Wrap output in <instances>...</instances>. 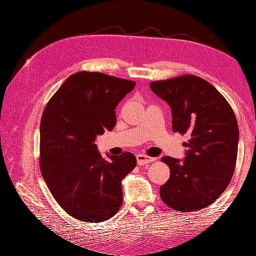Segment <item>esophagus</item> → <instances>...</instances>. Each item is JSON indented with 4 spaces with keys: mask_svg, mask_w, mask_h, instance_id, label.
I'll use <instances>...</instances> for the list:
<instances>
[{
    "mask_svg": "<svg viewBox=\"0 0 256 256\" xmlns=\"http://www.w3.org/2000/svg\"><path fill=\"white\" fill-rule=\"evenodd\" d=\"M136 160H138V166H144V164H150V162L154 161V158L146 156V154H136Z\"/></svg>",
    "mask_w": 256,
    "mask_h": 256,
    "instance_id": "obj_1",
    "label": "esophagus"
}]
</instances>
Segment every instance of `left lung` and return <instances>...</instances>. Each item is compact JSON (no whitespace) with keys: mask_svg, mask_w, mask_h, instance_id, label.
<instances>
[{"mask_svg":"<svg viewBox=\"0 0 256 256\" xmlns=\"http://www.w3.org/2000/svg\"><path fill=\"white\" fill-rule=\"evenodd\" d=\"M150 88L171 106L174 132L190 136L184 160L161 159L170 168L161 200L177 212L200 210L222 194L234 174L239 138L235 113L221 92L198 76L154 81Z\"/></svg>","mask_w":256,"mask_h":256,"instance_id":"obj_1","label":"left lung"}]
</instances>
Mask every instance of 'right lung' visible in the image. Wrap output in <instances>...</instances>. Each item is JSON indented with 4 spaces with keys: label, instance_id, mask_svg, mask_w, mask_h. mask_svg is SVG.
<instances>
[{
    "label": "right lung",
    "instance_id": "1",
    "mask_svg": "<svg viewBox=\"0 0 256 256\" xmlns=\"http://www.w3.org/2000/svg\"><path fill=\"white\" fill-rule=\"evenodd\" d=\"M134 81L102 72L68 76L40 120V168L58 204L72 218L109 220L122 204V180L136 166L129 152L104 159L95 138L116 124L115 108Z\"/></svg>",
    "mask_w": 256,
    "mask_h": 256
}]
</instances>
